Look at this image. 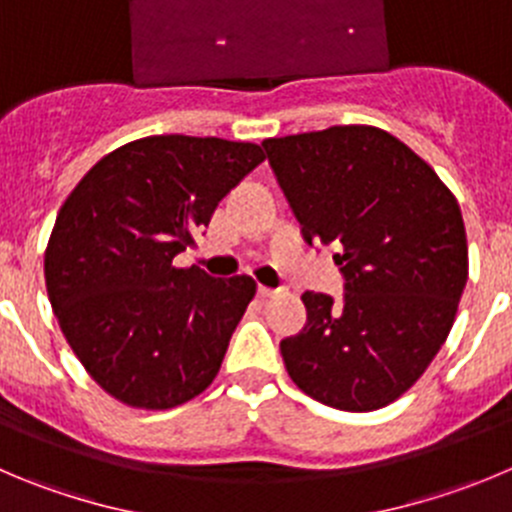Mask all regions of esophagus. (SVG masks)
<instances>
[{
  "label": "esophagus",
  "mask_w": 512,
  "mask_h": 512,
  "mask_svg": "<svg viewBox=\"0 0 512 512\" xmlns=\"http://www.w3.org/2000/svg\"><path fill=\"white\" fill-rule=\"evenodd\" d=\"M257 293H260V298H275V295H280V290L265 288V285H260V288H257Z\"/></svg>",
  "instance_id": "esophagus-1"
}]
</instances>
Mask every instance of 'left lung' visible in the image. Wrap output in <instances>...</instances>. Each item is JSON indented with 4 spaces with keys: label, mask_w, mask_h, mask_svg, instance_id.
I'll return each instance as SVG.
<instances>
[{
    "label": "left lung",
    "mask_w": 512,
    "mask_h": 512,
    "mask_svg": "<svg viewBox=\"0 0 512 512\" xmlns=\"http://www.w3.org/2000/svg\"><path fill=\"white\" fill-rule=\"evenodd\" d=\"M308 242H336L341 303L303 298L308 321L280 341L300 391L341 412H374L417 384L450 336L467 283L460 204L432 166L376 126L265 138Z\"/></svg>",
    "instance_id": "8db88e82"
}]
</instances>
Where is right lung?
Wrapping results in <instances>:
<instances>
[{
    "label": "right lung",
    "mask_w": 512,
    "mask_h": 512,
    "mask_svg": "<svg viewBox=\"0 0 512 512\" xmlns=\"http://www.w3.org/2000/svg\"><path fill=\"white\" fill-rule=\"evenodd\" d=\"M265 161L257 143L146 136L78 181L45 250V285L90 379L136 409H174L217 376L255 280L209 278L174 257Z\"/></svg>",
    "instance_id": "add662e5"
}]
</instances>
